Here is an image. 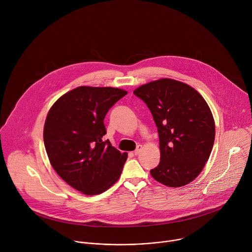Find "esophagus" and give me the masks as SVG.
Segmentation results:
<instances>
[{
	"label": "esophagus",
	"mask_w": 252,
	"mask_h": 252,
	"mask_svg": "<svg viewBox=\"0 0 252 252\" xmlns=\"http://www.w3.org/2000/svg\"><path fill=\"white\" fill-rule=\"evenodd\" d=\"M141 150H142V147L139 145V146H137V148H136V150L133 152V154H134V156H137V155H139L140 154V152H141Z\"/></svg>",
	"instance_id": "34e87169"
}]
</instances>
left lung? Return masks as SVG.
I'll list each match as a JSON object with an SVG mask.
<instances>
[{
	"mask_svg": "<svg viewBox=\"0 0 252 252\" xmlns=\"http://www.w3.org/2000/svg\"><path fill=\"white\" fill-rule=\"evenodd\" d=\"M133 94L148 105L158 131L160 161L152 176L170 188L189 184L202 170L214 143L208 104L193 88L171 79L142 85Z\"/></svg>",
	"mask_w": 252,
	"mask_h": 252,
	"instance_id": "8db88e82",
	"label": "left lung"
}]
</instances>
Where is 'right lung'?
<instances>
[{"mask_svg":"<svg viewBox=\"0 0 252 252\" xmlns=\"http://www.w3.org/2000/svg\"><path fill=\"white\" fill-rule=\"evenodd\" d=\"M126 94L116 88L79 87L62 95L47 116L44 142L50 162L84 194H99L121 176L127 154L103 140V120Z\"/></svg>","mask_w":252,"mask_h":252,"instance_id":"1","label":"right lung"}]
</instances>
